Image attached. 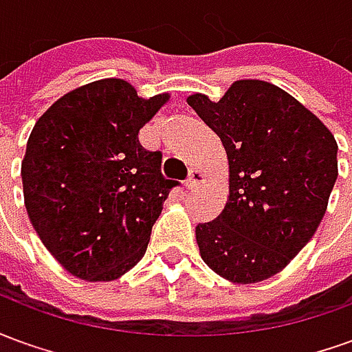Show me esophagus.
Masks as SVG:
<instances>
[{"mask_svg":"<svg viewBox=\"0 0 352 352\" xmlns=\"http://www.w3.org/2000/svg\"><path fill=\"white\" fill-rule=\"evenodd\" d=\"M204 181H206V175H204L199 169H190V175L186 179V188H188V190H196Z\"/></svg>","mask_w":352,"mask_h":352,"instance_id":"34e87169","label":"esophagus"}]
</instances>
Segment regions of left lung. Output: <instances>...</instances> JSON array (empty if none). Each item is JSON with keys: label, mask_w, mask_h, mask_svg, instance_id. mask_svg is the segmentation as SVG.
I'll return each instance as SVG.
<instances>
[{"label": "left lung", "mask_w": 352, "mask_h": 352, "mask_svg": "<svg viewBox=\"0 0 352 352\" xmlns=\"http://www.w3.org/2000/svg\"><path fill=\"white\" fill-rule=\"evenodd\" d=\"M221 138L230 168L222 213L196 226L199 254L239 285L270 279L317 232L338 179L332 131L272 82L236 80L219 101L186 98Z\"/></svg>", "instance_id": "obj_1"}]
</instances>
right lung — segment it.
Returning a JSON list of instances; mask_svg holds the SVG:
<instances>
[{
    "label": "right lung",
    "instance_id": "right-lung-1",
    "mask_svg": "<svg viewBox=\"0 0 352 352\" xmlns=\"http://www.w3.org/2000/svg\"><path fill=\"white\" fill-rule=\"evenodd\" d=\"M168 100L101 79L62 96L35 122L22 160L24 204L43 245L75 277L115 280L143 258L179 183L162 177V153L138 135Z\"/></svg>",
    "mask_w": 352,
    "mask_h": 352
}]
</instances>
